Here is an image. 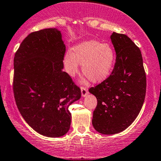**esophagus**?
I'll list each match as a JSON object with an SVG mask.
<instances>
[{
    "instance_id": "esophagus-1",
    "label": "esophagus",
    "mask_w": 161,
    "mask_h": 161,
    "mask_svg": "<svg viewBox=\"0 0 161 161\" xmlns=\"http://www.w3.org/2000/svg\"><path fill=\"white\" fill-rule=\"evenodd\" d=\"M81 94H82V97H86V96L89 94L88 89H86V88H84V87L81 88Z\"/></svg>"
}]
</instances>
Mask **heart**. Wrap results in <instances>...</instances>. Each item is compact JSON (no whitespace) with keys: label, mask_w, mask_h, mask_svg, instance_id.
I'll use <instances>...</instances> for the list:
<instances>
[{"label":"heart","mask_w":161,"mask_h":161,"mask_svg":"<svg viewBox=\"0 0 161 161\" xmlns=\"http://www.w3.org/2000/svg\"><path fill=\"white\" fill-rule=\"evenodd\" d=\"M115 53L109 44L96 40L85 41L72 48L64 57V66L69 75L75 76L82 64V73L93 83L106 80L114 64Z\"/></svg>","instance_id":"obj_1"}]
</instances>
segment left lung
<instances>
[{"label":"left lung","instance_id":"left-lung-1","mask_svg":"<svg viewBox=\"0 0 161 161\" xmlns=\"http://www.w3.org/2000/svg\"><path fill=\"white\" fill-rule=\"evenodd\" d=\"M110 38L116 55L113 72L89 90L97 99L92 126L105 135L120 133L132 124L143 106L147 87L140 48L126 35L113 32Z\"/></svg>","mask_w":161,"mask_h":161}]
</instances>
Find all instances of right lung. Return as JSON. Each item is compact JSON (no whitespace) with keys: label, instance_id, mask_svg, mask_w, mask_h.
Wrapping results in <instances>:
<instances>
[{"label":"right lung","instance_id":"right-lung-1","mask_svg":"<svg viewBox=\"0 0 161 161\" xmlns=\"http://www.w3.org/2000/svg\"><path fill=\"white\" fill-rule=\"evenodd\" d=\"M61 31L45 28L24 39L14 58L13 89L18 110L41 135L60 137L70 129L69 106L81 90L63 72L65 45Z\"/></svg>","mask_w":161,"mask_h":161}]
</instances>
